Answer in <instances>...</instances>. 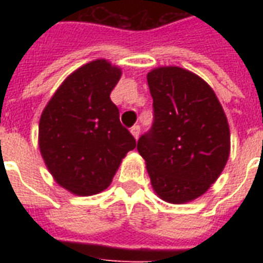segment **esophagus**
<instances>
[{
	"mask_svg": "<svg viewBox=\"0 0 263 263\" xmlns=\"http://www.w3.org/2000/svg\"><path fill=\"white\" fill-rule=\"evenodd\" d=\"M131 134L134 135V138H135V139H138V138H139V135H140V127H139V125H134V127L131 128Z\"/></svg>",
	"mask_w": 263,
	"mask_h": 263,
	"instance_id": "34e87169",
	"label": "esophagus"
}]
</instances>
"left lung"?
<instances>
[{
	"instance_id": "left-lung-1",
	"label": "left lung",
	"mask_w": 263,
	"mask_h": 263,
	"mask_svg": "<svg viewBox=\"0 0 263 263\" xmlns=\"http://www.w3.org/2000/svg\"><path fill=\"white\" fill-rule=\"evenodd\" d=\"M154 121L138 140L154 191L169 203L203 195L218 179L231 150L224 109L212 87L179 67L147 73Z\"/></svg>"
}]
</instances>
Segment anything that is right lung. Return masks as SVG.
Returning <instances> with one entry per match:
<instances>
[{"label": "right lung", "mask_w": 263, "mask_h": 263, "mask_svg": "<svg viewBox=\"0 0 263 263\" xmlns=\"http://www.w3.org/2000/svg\"><path fill=\"white\" fill-rule=\"evenodd\" d=\"M121 69L95 60L72 72L39 120V150L57 184L75 195L110 185L121 160L136 146L120 123L110 92Z\"/></svg>", "instance_id": "obj_1"}]
</instances>
